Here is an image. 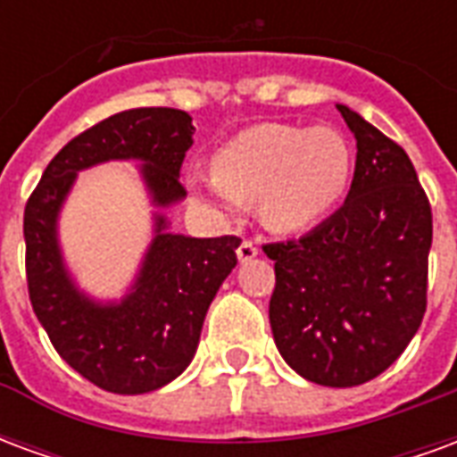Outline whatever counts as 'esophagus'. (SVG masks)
<instances>
[{
  "mask_svg": "<svg viewBox=\"0 0 457 457\" xmlns=\"http://www.w3.org/2000/svg\"><path fill=\"white\" fill-rule=\"evenodd\" d=\"M257 254H259V249L254 247L252 242H247V239H245V242H242V245H239V247H237V259H239V262H252V259L257 257Z\"/></svg>",
  "mask_w": 457,
  "mask_h": 457,
  "instance_id": "obj_1",
  "label": "esophagus"
}]
</instances>
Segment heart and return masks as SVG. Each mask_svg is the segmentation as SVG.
I'll return each mask as SVG.
<instances>
[{"label":"heart","instance_id":"obj_1","mask_svg":"<svg viewBox=\"0 0 457 457\" xmlns=\"http://www.w3.org/2000/svg\"><path fill=\"white\" fill-rule=\"evenodd\" d=\"M215 173L190 176L193 195L222 212L259 203L262 225L278 235L316 228L345 198L353 149L333 127L254 124L212 156Z\"/></svg>","mask_w":457,"mask_h":457}]
</instances>
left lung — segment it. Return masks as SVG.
<instances>
[{"label": "left lung", "mask_w": 457, "mask_h": 457, "mask_svg": "<svg viewBox=\"0 0 457 457\" xmlns=\"http://www.w3.org/2000/svg\"><path fill=\"white\" fill-rule=\"evenodd\" d=\"M336 107L357 141L353 186L316 229L264 245L277 271L269 323L303 379L357 386L382 374L421 326L433 218L406 151Z\"/></svg>", "instance_id": "8db88e82"}]
</instances>
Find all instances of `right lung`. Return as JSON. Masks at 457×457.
<instances>
[{
	"mask_svg": "<svg viewBox=\"0 0 457 457\" xmlns=\"http://www.w3.org/2000/svg\"><path fill=\"white\" fill-rule=\"evenodd\" d=\"M193 131L190 114L170 107L112 114L55 154L26 203V281L36 318L55 353L104 392H154L188 367L242 239L176 235L154 212V239L129 294L103 303L80 291L65 267L58 215L78 173L107 161H139L151 205H176L186 198L180 163Z\"/></svg>",
	"mask_w": 457,
	"mask_h": 457,
	"instance_id": "obj_1",
	"label": "right lung"
}]
</instances>
